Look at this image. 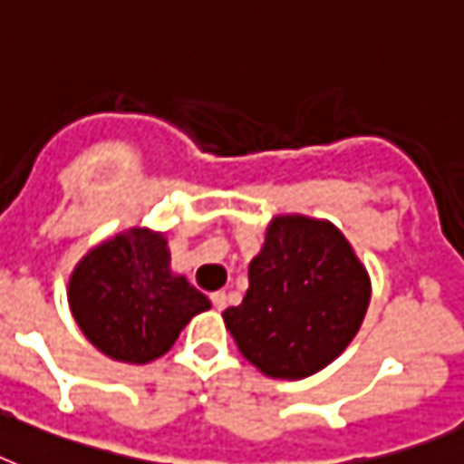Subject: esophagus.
I'll return each mask as SVG.
<instances>
[{
	"mask_svg": "<svg viewBox=\"0 0 464 464\" xmlns=\"http://www.w3.org/2000/svg\"><path fill=\"white\" fill-rule=\"evenodd\" d=\"M209 300H212V304H214V307H217V310H224L226 303H228V297H226L224 291L212 293V295H209Z\"/></svg>",
	"mask_w": 464,
	"mask_h": 464,
	"instance_id": "esophagus-1",
	"label": "esophagus"
}]
</instances>
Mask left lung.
I'll return each instance as SVG.
<instances>
[{
    "mask_svg": "<svg viewBox=\"0 0 464 464\" xmlns=\"http://www.w3.org/2000/svg\"><path fill=\"white\" fill-rule=\"evenodd\" d=\"M250 288L224 312L247 362L274 379H304L334 362L362 326L369 274L336 226L276 217L250 262Z\"/></svg>",
    "mask_w": 464,
    "mask_h": 464,
    "instance_id": "obj_1",
    "label": "left lung"
}]
</instances>
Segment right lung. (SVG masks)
I'll use <instances>...</instances> for the list:
<instances>
[{
	"label": "right lung",
	"mask_w": 464,
	"mask_h": 464,
	"mask_svg": "<svg viewBox=\"0 0 464 464\" xmlns=\"http://www.w3.org/2000/svg\"><path fill=\"white\" fill-rule=\"evenodd\" d=\"M169 265L167 238L150 228H128L75 265L71 312L97 350L119 362H152L171 350L195 314L212 307Z\"/></svg>",
	"instance_id": "obj_1"
}]
</instances>
